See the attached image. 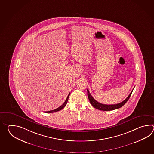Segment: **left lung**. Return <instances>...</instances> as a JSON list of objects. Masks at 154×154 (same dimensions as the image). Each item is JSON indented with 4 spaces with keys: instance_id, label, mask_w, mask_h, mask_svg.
<instances>
[{
    "instance_id": "left-lung-1",
    "label": "left lung",
    "mask_w": 154,
    "mask_h": 154,
    "mask_svg": "<svg viewBox=\"0 0 154 154\" xmlns=\"http://www.w3.org/2000/svg\"><path fill=\"white\" fill-rule=\"evenodd\" d=\"M133 92H131V94L129 95L127 98L125 100L123 101L121 103H119L117 104H115V105H105V104H102L101 103L98 102L96 101L94 98H93V97L92 96L91 94L90 93V92L88 89V98L89 101L90 102L91 104L92 105V106L95 108L101 110V111H112V110H114L118 108H121L125 103L128 101L129 98H130L131 93Z\"/></svg>"
}]
</instances>
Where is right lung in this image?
<instances>
[{
  "label": "right lung",
  "instance_id": "right-lung-1",
  "mask_svg": "<svg viewBox=\"0 0 154 154\" xmlns=\"http://www.w3.org/2000/svg\"><path fill=\"white\" fill-rule=\"evenodd\" d=\"M70 94V93H69V95L68 96V97H66V100L65 102H64V103L62 105H61L60 107H59L58 108H56L54 110H52V111H49L45 112V113H53V112H56L59 111L60 110L62 109L63 108H64L65 106H66V103H67V102L68 101V99H69V95Z\"/></svg>",
  "mask_w": 154,
  "mask_h": 154
}]
</instances>
